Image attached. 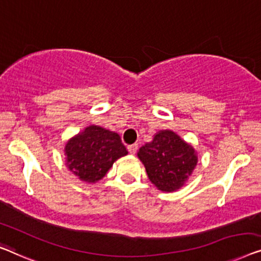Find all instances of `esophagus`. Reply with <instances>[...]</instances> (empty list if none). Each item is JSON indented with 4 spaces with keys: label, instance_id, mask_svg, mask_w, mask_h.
<instances>
[{
    "label": "esophagus",
    "instance_id": "esophagus-1",
    "mask_svg": "<svg viewBox=\"0 0 261 261\" xmlns=\"http://www.w3.org/2000/svg\"><path fill=\"white\" fill-rule=\"evenodd\" d=\"M127 148H128V152H129L130 154H135V153H137V150H138V145H137V143H133V145L128 146Z\"/></svg>",
    "mask_w": 261,
    "mask_h": 261
}]
</instances>
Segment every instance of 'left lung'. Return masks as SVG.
Masks as SVG:
<instances>
[{
  "label": "left lung",
  "instance_id": "8db88e82",
  "mask_svg": "<svg viewBox=\"0 0 261 261\" xmlns=\"http://www.w3.org/2000/svg\"><path fill=\"white\" fill-rule=\"evenodd\" d=\"M148 179L162 192L182 187L198 164L195 149L172 130H160L139 149Z\"/></svg>",
  "mask_w": 261,
  "mask_h": 261
}]
</instances>
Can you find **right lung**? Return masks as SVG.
Instances as JSON below:
<instances>
[{"label":"right lung","instance_id":"add662e5","mask_svg":"<svg viewBox=\"0 0 261 261\" xmlns=\"http://www.w3.org/2000/svg\"><path fill=\"white\" fill-rule=\"evenodd\" d=\"M65 154L68 169L85 182L94 184L128 152L119 134L92 124L68 140Z\"/></svg>","mask_w":261,"mask_h":261}]
</instances>
